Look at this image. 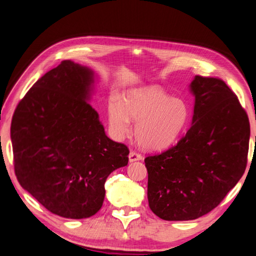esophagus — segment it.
<instances>
[{"mask_svg":"<svg viewBox=\"0 0 256 256\" xmlns=\"http://www.w3.org/2000/svg\"><path fill=\"white\" fill-rule=\"evenodd\" d=\"M142 155L138 153L136 150H131L129 153V162H136V160H141Z\"/></svg>","mask_w":256,"mask_h":256,"instance_id":"obj_1","label":"esophagus"}]
</instances>
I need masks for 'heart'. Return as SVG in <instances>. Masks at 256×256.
<instances>
[{"instance_id":"1","label":"heart","mask_w":256,"mask_h":256,"mask_svg":"<svg viewBox=\"0 0 256 256\" xmlns=\"http://www.w3.org/2000/svg\"><path fill=\"white\" fill-rule=\"evenodd\" d=\"M108 122L113 134L122 138L129 134L130 120L136 122V139L142 148L162 150L170 146L188 122L186 103L157 87L138 89L122 101L108 103Z\"/></svg>"}]
</instances>
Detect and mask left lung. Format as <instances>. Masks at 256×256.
I'll list each match as a JSON object with an SVG mask.
<instances>
[{
	"mask_svg": "<svg viewBox=\"0 0 256 256\" xmlns=\"http://www.w3.org/2000/svg\"><path fill=\"white\" fill-rule=\"evenodd\" d=\"M192 126L176 145L144 160L150 210L166 220L209 213L244 176L250 122L237 96L218 78L196 75Z\"/></svg>",
	"mask_w": 256,
	"mask_h": 256,
	"instance_id": "8db88e82",
	"label": "left lung"
}]
</instances>
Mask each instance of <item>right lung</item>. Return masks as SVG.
Segmentation results:
<instances>
[{
  "label": "right lung",
  "instance_id": "right-lung-1",
  "mask_svg": "<svg viewBox=\"0 0 256 256\" xmlns=\"http://www.w3.org/2000/svg\"><path fill=\"white\" fill-rule=\"evenodd\" d=\"M94 72L64 60L43 75L12 115L18 182L54 214L86 218L98 212L108 176L128 164L129 148L108 139L89 104Z\"/></svg>",
  "mask_w": 256,
  "mask_h": 256
}]
</instances>
